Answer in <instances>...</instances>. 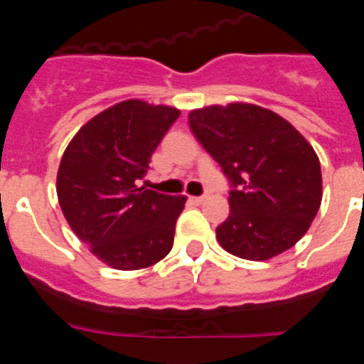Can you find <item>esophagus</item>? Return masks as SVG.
Wrapping results in <instances>:
<instances>
[{
	"label": "esophagus",
	"mask_w": 364,
	"mask_h": 364,
	"mask_svg": "<svg viewBox=\"0 0 364 364\" xmlns=\"http://www.w3.org/2000/svg\"><path fill=\"white\" fill-rule=\"evenodd\" d=\"M205 197H189V200L193 202V204H202L204 202Z\"/></svg>",
	"instance_id": "1"
}]
</instances>
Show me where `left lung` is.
<instances>
[{"label":"left lung","mask_w":364,"mask_h":364,"mask_svg":"<svg viewBox=\"0 0 364 364\" xmlns=\"http://www.w3.org/2000/svg\"><path fill=\"white\" fill-rule=\"evenodd\" d=\"M189 127L230 180V217L220 246L247 260H268L306 233L323 198L314 147L277 112L252 104L189 112Z\"/></svg>","instance_id":"obj_1"}]
</instances>
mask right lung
<instances>
[{"mask_svg":"<svg viewBox=\"0 0 364 364\" xmlns=\"http://www.w3.org/2000/svg\"><path fill=\"white\" fill-rule=\"evenodd\" d=\"M180 111L125 100L87 122L58 169L56 193L70 230L114 269L156 264L171 252L186 197L138 186Z\"/></svg>","mask_w":364,"mask_h":364,"instance_id":"add662e5","label":"right lung"}]
</instances>
